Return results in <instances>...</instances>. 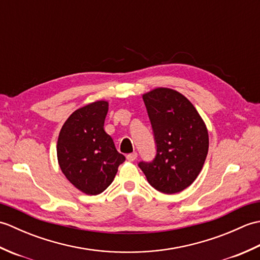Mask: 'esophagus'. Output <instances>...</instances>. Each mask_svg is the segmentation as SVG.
Returning a JSON list of instances; mask_svg holds the SVG:
<instances>
[{
	"label": "esophagus",
	"instance_id": "esophagus-1",
	"mask_svg": "<svg viewBox=\"0 0 260 260\" xmlns=\"http://www.w3.org/2000/svg\"><path fill=\"white\" fill-rule=\"evenodd\" d=\"M136 157H137V153L136 152H133V153H131V154H127V156H126V158L128 159L129 162L135 161Z\"/></svg>",
	"mask_w": 260,
	"mask_h": 260
}]
</instances>
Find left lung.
Masks as SVG:
<instances>
[{
    "instance_id": "8db88e82",
    "label": "left lung",
    "mask_w": 260,
    "mask_h": 260,
    "mask_svg": "<svg viewBox=\"0 0 260 260\" xmlns=\"http://www.w3.org/2000/svg\"><path fill=\"white\" fill-rule=\"evenodd\" d=\"M151 120L156 154L140 169L154 189L173 194L186 189L206 161L209 136L194 106L182 93L156 88L143 95Z\"/></svg>"
}]
</instances>
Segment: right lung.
I'll list each match as a JSON object with an SVG mask.
<instances>
[{
	"label": "right lung",
	"mask_w": 260,
	"mask_h": 260,
	"mask_svg": "<svg viewBox=\"0 0 260 260\" xmlns=\"http://www.w3.org/2000/svg\"><path fill=\"white\" fill-rule=\"evenodd\" d=\"M108 103L99 101L69 116L59 133L58 162L70 183L86 194L96 196L112 183L125 161L104 131Z\"/></svg>",
	"instance_id": "1"
}]
</instances>
